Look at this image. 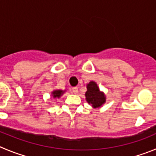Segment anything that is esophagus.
I'll return each instance as SVG.
<instances>
[{
  "mask_svg": "<svg viewBox=\"0 0 156 156\" xmlns=\"http://www.w3.org/2000/svg\"><path fill=\"white\" fill-rule=\"evenodd\" d=\"M72 91H73L74 94H77L78 91V87H73V88H72Z\"/></svg>",
  "mask_w": 156,
  "mask_h": 156,
  "instance_id": "1",
  "label": "esophagus"
}]
</instances>
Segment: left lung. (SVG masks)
I'll list each match as a JSON object with an SVG mask.
<instances>
[{"label":"left lung","mask_w":156,"mask_h":156,"mask_svg":"<svg viewBox=\"0 0 156 156\" xmlns=\"http://www.w3.org/2000/svg\"><path fill=\"white\" fill-rule=\"evenodd\" d=\"M87 89L88 90L85 93V97L89 105H91L94 108H98L104 104L105 101V97L104 94L99 91L95 82L91 81L87 85Z\"/></svg>","instance_id":"1"}]
</instances>
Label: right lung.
I'll list each match as a JSON object with an SVG mask.
<instances>
[{
	"label": "right lung",
	"instance_id": "right-lung-1",
	"mask_svg": "<svg viewBox=\"0 0 156 156\" xmlns=\"http://www.w3.org/2000/svg\"><path fill=\"white\" fill-rule=\"evenodd\" d=\"M64 92L65 91H62V90H55V91H54L52 92V94H53L54 98H59Z\"/></svg>",
	"mask_w": 156,
	"mask_h": 156
}]
</instances>
